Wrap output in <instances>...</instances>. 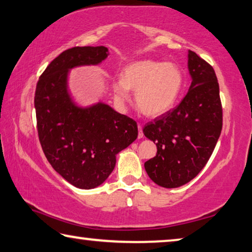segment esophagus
I'll list each match as a JSON object with an SVG mask.
<instances>
[{
    "mask_svg": "<svg viewBox=\"0 0 252 252\" xmlns=\"http://www.w3.org/2000/svg\"><path fill=\"white\" fill-rule=\"evenodd\" d=\"M138 130H139V133H138V138L141 139L143 138V132H142V126L141 125H138Z\"/></svg>",
    "mask_w": 252,
    "mask_h": 252,
    "instance_id": "1",
    "label": "esophagus"
}]
</instances>
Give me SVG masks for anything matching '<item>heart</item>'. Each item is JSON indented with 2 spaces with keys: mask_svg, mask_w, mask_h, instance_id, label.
Returning <instances> with one entry per match:
<instances>
[{
  "mask_svg": "<svg viewBox=\"0 0 252 252\" xmlns=\"http://www.w3.org/2000/svg\"><path fill=\"white\" fill-rule=\"evenodd\" d=\"M184 87V74L177 63L138 61L127 65L122 79L114 84L118 96L129 99V90L135 92L138 109L147 117H159L176 104Z\"/></svg>",
  "mask_w": 252,
  "mask_h": 252,
  "instance_id": "heart-1",
  "label": "heart"
}]
</instances>
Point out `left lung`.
Returning <instances> with one entry per match:
<instances>
[{
	"mask_svg": "<svg viewBox=\"0 0 252 252\" xmlns=\"http://www.w3.org/2000/svg\"><path fill=\"white\" fill-rule=\"evenodd\" d=\"M191 84L182 102L143 127L157 146L145 162L151 181L175 189L196 177L212 155L222 130V105L213 67L189 50Z\"/></svg>",
	"mask_w": 252,
	"mask_h": 252,
	"instance_id": "left-lung-1",
	"label": "left lung"
}]
</instances>
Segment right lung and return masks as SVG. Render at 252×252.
I'll return each mask as SVG.
<instances>
[{"instance_id":"1","label":"right lung","mask_w":252,"mask_h":252,"mask_svg":"<svg viewBox=\"0 0 252 252\" xmlns=\"http://www.w3.org/2000/svg\"><path fill=\"white\" fill-rule=\"evenodd\" d=\"M106 47H74L56 57L40 76L34 107L40 145L53 168L75 187L95 189L113 171L117 155L138 137L134 120L98 102L75 104L68 92V71L98 65Z\"/></svg>"}]
</instances>
